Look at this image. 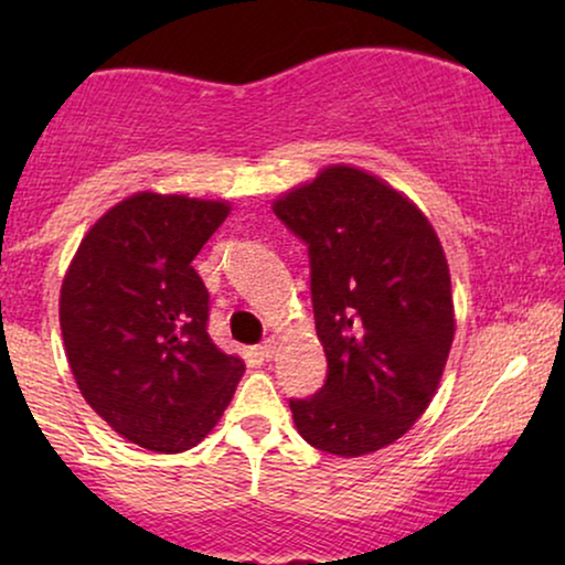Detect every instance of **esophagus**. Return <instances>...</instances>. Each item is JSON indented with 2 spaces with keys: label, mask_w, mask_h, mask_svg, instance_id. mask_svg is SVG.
Instances as JSON below:
<instances>
[{
  "label": "esophagus",
  "mask_w": 565,
  "mask_h": 565,
  "mask_svg": "<svg viewBox=\"0 0 565 565\" xmlns=\"http://www.w3.org/2000/svg\"><path fill=\"white\" fill-rule=\"evenodd\" d=\"M275 350H277V342H275V339H265V342L259 344V354H262V358H265V360H273Z\"/></svg>",
  "instance_id": "1"
}]
</instances>
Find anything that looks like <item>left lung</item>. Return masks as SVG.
<instances>
[{
	"label": "left lung",
	"instance_id": "obj_1",
	"mask_svg": "<svg viewBox=\"0 0 565 565\" xmlns=\"http://www.w3.org/2000/svg\"><path fill=\"white\" fill-rule=\"evenodd\" d=\"M308 246L327 381L290 398L316 450L360 458L404 437L443 377L455 337L450 269L408 198L354 167H329L273 205Z\"/></svg>",
	"mask_w": 565,
	"mask_h": 565
}]
</instances>
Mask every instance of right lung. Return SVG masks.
<instances>
[{
    "mask_svg": "<svg viewBox=\"0 0 565 565\" xmlns=\"http://www.w3.org/2000/svg\"><path fill=\"white\" fill-rule=\"evenodd\" d=\"M231 207L138 192L82 238L61 285V334L87 404L130 443L182 452L215 427L244 362L207 334L192 267Z\"/></svg>",
    "mask_w": 565,
    "mask_h": 565,
    "instance_id": "add662e5",
    "label": "right lung"
}]
</instances>
